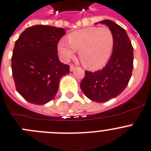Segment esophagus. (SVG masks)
I'll return each mask as SVG.
<instances>
[{
  "label": "esophagus",
  "instance_id": "34e87169",
  "mask_svg": "<svg viewBox=\"0 0 151 151\" xmlns=\"http://www.w3.org/2000/svg\"><path fill=\"white\" fill-rule=\"evenodd\" d=\"M75 70V66H74L73 65H70V71H74Z\"/></svg>",
  "mask_w": 151,
  "mask_h": 151
}]
</instances>
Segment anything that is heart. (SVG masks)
<instances>
[{
    "label": "heart",
    "mask_w": 151,
    "mask_h": 151,
    "mask_svg": "<svg viewBox=\"0 0 151 151\" xmlns=\"http://www.w3.org/2000/svg\"><path fill=\"white\" fill-rule=\"evenodd\" d=\"M68 42L60 40L57 50L60 59L68 62L75 56L76 50L86 68L96 70L102 68L109 60L114 45V37L108 27H89L71 32Z\"/></svg>",
    "instance_id": "obj_1"
}]
</instances>
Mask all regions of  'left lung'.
I'll return each instance as SVG.
<instances>
[{
	"label": "left lung",
	"mask_w": 151,
	"mask_h": 151,
	"mask_svg": "<svg viewBox=\"0 0 151 151\" xmlns=\"http://www.w3.org/2000/svg\"><path fill=\"white\" fill-rule=\"evenodd\" d=\"M99 23L107 25L114 35L112 55L103 69L86 71L81 88L88 99L101 103L119 96L128 85L133 69V47L126 31L114 22L106 19Z\"/></svg>",
	"instance_id": "1"
}]
</instances>
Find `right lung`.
<instances>
[{
    "mask_svg": "<svg viewBox=\"0 0 151 151\" xmlns=\"http://www.w3.org/2000/svg\"><path fill=\"white\" fill-rule=\"evenodd\" d=\"M65 30L36 25L20 35L15 43L12 71L16 90L28 102L44 104L54 99L59 81L70 72L59 61L57 44Z\"/></svg>",
    "mask_w": 151,
    "mask_h": 151,
    "instance_id": "right-lung-1",
    "label": "right lung"
}]
</instances>
